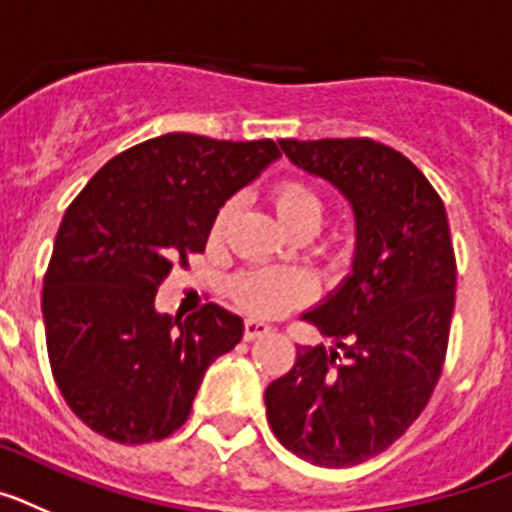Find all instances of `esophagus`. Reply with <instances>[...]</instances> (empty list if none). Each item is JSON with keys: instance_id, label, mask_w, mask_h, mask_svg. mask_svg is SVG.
<instances>
[{"instance_id": "1", "label": "esophagus", "mask_w": 512, "mask_h": 512, "mask_svg": "<svg viewBox=\"0 0 512 512\" xmlns=\"http://www.w3.org/2000/svg\"><path fill=\"white\" fill-rule=\"evenodd\" d=\"M270 331V326L265 321H257V319H247L245 321V339L247 342H255L260 336H265Z\"/></svg>"}]
</instances>
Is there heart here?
Returning <instances> with one entry per match:
<instances>
[{"label":"heart","instance_id":"b5f03b06","mask_svg":"<svg viewBox=\"0 0 512 512\" xmlns=\"http://www.w3.org/2000/svg\"><path fill=\"white\" fill-rule=\"evenodd\" d=\"M270 201L278 214L280 224L285 229H293L298 224H313L319 229L326 216V204L321 193L303 178H283L275 183L270 191ZM234 204L227 201L216 211L214 224H211V237L219 239L232 222ZM234 301L245 308L252 316H283L290 308L301 306L311 296V285L303 275L288 273V270H247L232 283Z\"/></svg>","mask_w":512,"mask_h":512}]
</instances>
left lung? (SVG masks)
Wrapping results in <instances>:
<instances>
[{
  "instance_id": "1",
  "label": "left lung",
  "mask_w": 512,
  "mask_h": 512,
  "mask_svg": "<svg viewBox=\"0 0 512 512\" xmlns=\"http://www.w3.org/2000/svg\"><path fill=\"white\" fill-rule=\"evenodd\" d=\"M280 147L347 196L357 247L352 275L303 313L334 347H298L288 375L267 385V423L296 457L354 467L408 431L441 377L457 290L449 219L421 170L382 142Z\"/></svg>"
}]
</instances>
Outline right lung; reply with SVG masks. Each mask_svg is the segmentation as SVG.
<instances>
[{"instance_id":"1","label":"right lung","mask_w":512,"mask_h":512,"mask_svg":"<svg viewBox=\"0 0 512 512\" xmlns=\"http://www.w3.org/2000/svg\"><path fill=\"white\" fill-rule=\"evenodd\" d=\"M280 158L273 140L170 132L109 160L63 216L43 280L50 370L91 431L150 444L186 423L206 367L245 324L206 303L155 311L173 265L204 252L216 211Z\"/></svg>"}]
</instances>
